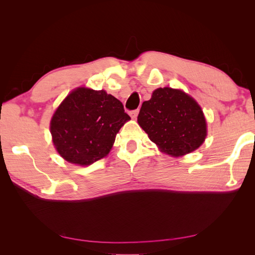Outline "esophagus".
I'll use <instances>...</instances> for the list:
<instances>
[{
	"instance_id": "1",
	"label": "esophagus",
	"mask_w": 255,
	"mask_h": 255,
	"mask_svg": "<svg viewBox=\"0 0 255 255\" xmlns=\"http://www.w3.org/2000/svg\"><path fill=\"white\" fill-rule=\"evenodd\" d=\"M138 114H139V111L136 110V111L130 112V113H129V116H130V117H132L133 119H136V118H137V116H138Z\"/></svg>"
}]
</instances>
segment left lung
Listing matches in <instances>:
<instances>
[{"label":"left lung","instance_id":"obj_1","mask_svg":"<svg viewBox=\"0 0 255 255\" xmlns=\"http://www.w3.org/2000/svg\"><path fill=\"white\" fill-rule=\"evenodd\" d=\"M139 127L160 152L181 157L199 149L207 136L201 106L182 89L157 88L141 105Z\"/></svg>","mask_w":255,"mask_h":255}]
</instances>
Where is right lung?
<instances>
[{
	"label": "right lung",
	"instance_id": "1",
	"mask_svg": "<svg viewBox=\"0 0 255 255\" xmlns=\"http://www.w3.org/2000/svg\"><path fill=\"white\" fill-rule=\"evenodd\" d=\"M128 120L118 99L103 89L81 86L54 112L50 121L52 141L68 163L86 167L107 156Z\"/></svg>",
	"mask_w": 255,
	"mask_h": 255
}]
</instances>
